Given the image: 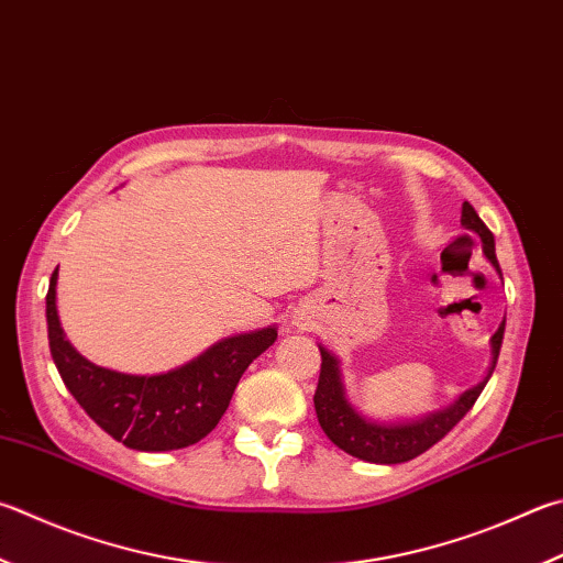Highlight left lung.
Segmentation results:
<instances>
[{"instance_id": "obj_1", "label": "left lung", "mask_w": 563, "mask_h": 563, "mask_svg": "<svg viewBox=\"0 0 563 563\" xmlns=\"http://www.w3.org/2000/svg\"><path fill=\"white\" fill-rule=\"evenodd\" d=\"M460 223H463V229L473 231L475 236L483 241L485 258L497 271L499 278H503V271H499V263L495 255V236L489 233L483 219L477 217V211L470 207L467 201L463 203V217H460ZM503 336H505V322L497 327L493 340H489V346H493V364H489L483 382L470 386L467 391L460 394L451 406L438 408V411H431L418 418H408V421H376V418H369L356 411L350 398H346L340 360H336L327 346L320 344L322 369H320V382H317V391H314L317 421H320L322 431L336 448H342L344 453H350L354 457L366 460V463L396 465V463H406V460H413L416 455L426 453L428 448L441 441L443 435H448V431H453V426L470 411V408H473L477 396L483 394L485 384L495 372L499 346H503Z\"/></svg>"}]
</instances>
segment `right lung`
Returning a JSON list of instances; mask_svg holds the SVG:
<instances>
[{
    "mask_svg": "<svg viewBox=\"0 0 563 563\" xmlns=\"http://www.w3.org/2000/svg\"><path fill=\"white\" fill-rule=\"evenodd\" d=\"M58 268L46 295L48 346L66 388L84 411L132 451H179L209 435L227 413L249 364L278 340V327L223 336L191 362L162 374H122L86 360L66 340L56 310Z\"/></svg>",
    "mask_w": 563,
    "mask_h": 563,
    "instance_id": "add662e5",
    "label": "right lung"
}]
</instances>
